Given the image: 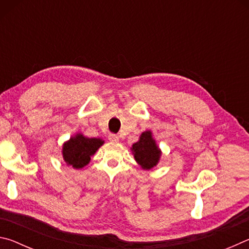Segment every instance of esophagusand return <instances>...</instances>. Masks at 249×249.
<instances>
[{"label":"esophagus","instance_id":"34e87169","mask_svg":"<svg viewBox=\"0 0 249 249\" xmlns=\"http://www.w3.org/2000/svg\"><path fill=\"white\" fill-rule=\"evenodd\" d=\"M108 141L109 142H119L120 141V137L117 136V135H115V134H109L108 135Z\"/></svg>","mask_w":249,"mask_h":249}]
</instances>
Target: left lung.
I'll use <instances>...</instances> for the list:
<instances>
[{
	"label": "left lung",
	"mask_w": 249,
	"mask_h": 249,
	"mask_svg": "<svg viewBox=\"0 0 249 249\" xmlns=\"http://www.w3.org/2000/svg\"><path fill=\"white\" fill-rule=\"evenodd\" d=\"M134 158L142 169L149 170L159 162L161 151L156 144L153 138V133L150 130L142 133L140 141L132 146Z\"/></svg>",
	"instance_id": "1"
}]
</instances>
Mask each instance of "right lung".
Returning a JSON list of instances; mask_svg holds the SVG:
<instances>
[{"mask_svg": "<svg viewBox=\"0 0 249 249\" xmlns=\"http://www.w3.org/2000/svg\"><path fill=\"white\" fill-rule=\"evenodd\" d=\"M104 144L101 138H89L77 134L62 146V157L68 166L81 169L90 162L91 157Z\"/></svg>", "mask_w": 249, "mask_h": 249, "instance_id": "obj_1", "label": "right lung"}]
</instances>
